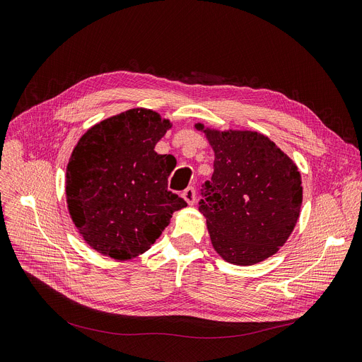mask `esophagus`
Segmentation results:
<instances>
[{
    "label": "esophagus",
    "instance_id": "esophagus-1",
    "mask_svg": "<svg viewBox=\"0 0 362 362\" xmlns=\"http://www.w3.org/2000/svg\"><path fill=\"white\" fill-rule=\"evenodd\" d=\"M182 197H183V199L189 204V206H192V204L195 202V189L192 186H189V187H186V189L183 191V194H182Z\"/></svg>",
    "mask_w": 362,
    "mask_h": 362
}]
</instances>
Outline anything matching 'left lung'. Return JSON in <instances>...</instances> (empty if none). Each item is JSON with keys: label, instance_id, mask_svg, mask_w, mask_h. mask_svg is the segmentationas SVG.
Here are the masks:
<instances>
[{"label": "left lung", "instance_id": "8db88e82", "mask_svg": "<svg viewBox=\"0 0 362 362\" xmlns=\"http://www.w3.org/2000/svg\"><path fill=\"white\" fill-rule=\"evenodd\" d=\"M195 129L214 151L199 211L216 253L228 263L251 266L274 256L291 235L303 201L302 176L272 140L251 130Z\"/></svg>", "mask_w": 362, "mask_h": 362}]
</instances>
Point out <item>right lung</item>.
I'll list each match as a JSON object with an SVG mask.
<instances>
[{
  "label": "right lung",
  "mask_w": 362,
  "mask_h": 362,
  "mask_svg": "<svg viewBox=\"0 0 362 362\" xmlns=\"http://www.w3.org/2000/svg\"><path fill=\"white\" fill-rule=\"evenodd\" d=\"M170 119L133 107L94 124L66 167V204L83 240L98 253L132 260L151 248L173 213L187 204L167 191L170 155L153 149Z\"/></svg>",
  "instance_id": "add662e5"
}]
</instances>
